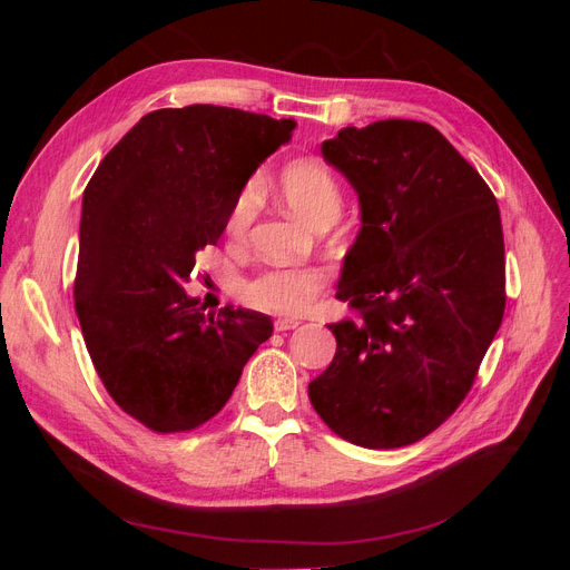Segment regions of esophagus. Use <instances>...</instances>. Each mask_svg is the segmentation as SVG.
Returning a JSON list of instances; mask_svg holds the SVG:
<instances>
[{"instance_id":"1","label":"esophagus","mask_w":570,"mask_h":570,"mask_svg":"<svg viewBox=\"0 0 570 570\" xmlns=\"http://www.w3.org/2000/svg\"><path fill=\"white\" fill-rule=\"evenodd\" d=\"M297 325H299V321H297V318H278V321H275V331H278V333L295 331Z\"/></svg>"}]
</instances>
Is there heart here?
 Returning <instances> with one entry per match:
<instances>
[{
  "label": "heart",
  "mask_w": 570,
  "mask_h": 570,
  "mask_svg": "<svg viewBox=\"0 0 570 570\" xmlns=\"http://www.w3.org/2000/svg\"><path fill=\"white\" fill-rule=\"evenodd\" d=\"M278 189L287 209L308 226L335 220L342 209V193L335 176L318 161H292L278 176ZM262 187L247 183L239 189L226 216V233L243 239L258 214ZM331 283V271L321 266L306 268H266L245 281L239 297L252 308L278 316H302L316 304L321 292Z\"/></svg>",
  "instance_id": "heart-1"
}]
</instances>
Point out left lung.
<instances>
[{"label":"left lung","instance_id":"1","mask_svg":"<svg viewBox=\"0 0 570 570\" xmlns=\"http://www.w3.org/2000/svg\"><path fill=\"white\" fill-rule=\"evenodd\" d=\"M325 161L358 193L361 226L331 323L333 364L308 400L335 435L396 450L438 430L471 392L507 306L499 206L488 183L423 120L342 128Z\"/></svg>","mask_w":570,"mask_h":570}]
</instances>
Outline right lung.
<instances>
[{
    "mask_svg": "<svg viewBox=\"0 0 570 570\" xmlns=\"http://www.w3.org/2000/svg\"><path fill=\"white\" fill-rule=\"evenodd\" d=\"M295 126L214 105L157 109L85 187L73 283L85 347L111 400L154 433L212 421L273 333L247 308L206 316L185 285L239 189Z\"/></svg>",
    "mask_w": 570,
    "mask_h": 570,
    "instance_id": "right-lung-1",
    "label": "right lung"
}]
</instances>
